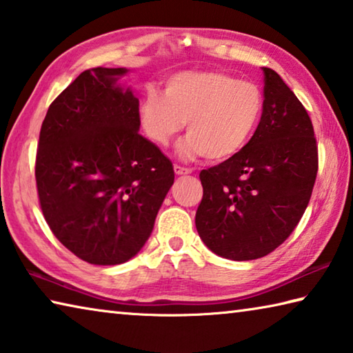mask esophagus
<instances>
[{"label": "esophagus", "instance_id": "1", "mask_svg": "<svg viewBox=\"0 0 353 353\" xmlns=\"http://www.w3.org/2000/svg\"><path fill=\"white\" fill-rule=\"evenodd\" d=\"M174 172L177 176H185V174H191L193 172V170L191 168H183V166L181 165H174Z\"/></svg>", "mask_w": 353, "mask_h": 353}]
</instances>
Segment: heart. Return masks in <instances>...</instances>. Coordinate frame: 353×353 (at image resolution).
Wrapping results in <instances>:
<instances>
[{
  "instance_id": "b5f03b06",
  "label": "heart",
  "mask_w": 353,
  "mask_h": 353,
  "mask_svg": "<svg viewBox=\"0 0 353 353\" xmlns=\"http://www.w3.org/2000/svg\"><path fill=\"white\" fill-rule=\"evenodd\" d=\"M263 93L252 82L218 71H182L166 81L165 93L149 88L139 117L145 134L168 146L188 121L177 155H205L213 162L235 157L252 139L263 115Z\"/></svg>"
}]
</instances>
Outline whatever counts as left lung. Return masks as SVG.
<instances>
[{"label":"left lung","mask_w":353,"mask_h":353,"mask_svg":"<svg viewBox=\"0 0 353 353\" xmlns=\"http://www.w3.org/2000/svg\"><path fill=\"white\" fill-rule=\"evenodd\" d=\"M263 115L248 146L201 171L196 229L223 259H261L291 235L312 198L318 146L305 107L282 77L263 67Z\"/></svg>","instance_id":"8db88e82"}]
</instances>
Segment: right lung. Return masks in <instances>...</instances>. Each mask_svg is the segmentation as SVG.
<instances>
[{
  "label": "right lung",
  "instance_id": "right-lung-1",
  "mask_svg": "<svg viewBox=\"0 0 353 353\" xmlns=\"http://www.w3.org/2000/svg\"><path fill=\"white\" fill-rule=\"evenodd\" d=\"M128 68L85 70L54 99L40 130L35 181L52 234L83 261L132 259L151 236L174 170L139 134Z\"/></svg>",
  "mask_w": 353,
  "mask_h": 353
}]
</instances>
